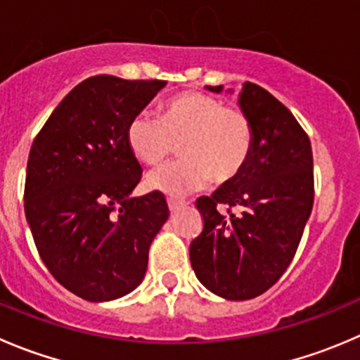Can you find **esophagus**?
I'll list each match as a JSON object with an SVG mask.
<instances>
[{
	"label": "esophagus",
	"mask_w": 360,
	"mask_h": 360,
	"mask_svg": "<svg viewBox=\"0 0 360 360\" xmlns=\"http://www.w3.org/2000/svg\"><path fill=\"white\" fill-rule=\"evenodd\" d=\"M167 204H169V209H170V211H177V209H179V207H183V205H184V200H181V198L169 197V198H167Z\"/></svg>",
	"instance_id": "esophagus-1"
}]
</instances>
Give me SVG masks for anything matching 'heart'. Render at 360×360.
<instances>
[{
	"instance_id": "b5f03b06",
	"label": "heart",
	"mask_w": 360,
	"mask_h": 360,
	"mask_svg": "<svg viewBox=\"0 0 360 360\" xmlns=\"http://www.w3.org/2000/svg\"><path fill=\"white\" fill-rule=\"evenodd\" d=\"M131 155L160 165L174 151L181 160L148 176L151 190L184 195L209 181L226 183L243 170L253 146V127L240 107L198 91L181 93L160 107V116L141 112L128 123Z\"/></svg>"
}]
</instances>
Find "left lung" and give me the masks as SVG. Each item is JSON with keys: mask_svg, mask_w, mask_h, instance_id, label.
I'll return each instance as SVG.
<instances>
[{"mask_svg": "<svg viewBox=\"0 0 360 360\" xmlns=\"http://www.w3.org/2000/svg\"><path fill=\"white\" fill-rule=\"evenodd\" d=\"M239 105L253 127L250 158L195 202L204 229L190 244L198 281L230 301L257 297L283 276L315 198L311 142L294 114L253 82H244Z\"/></svg>", "mask_w": 360, "mask_h": 360, "instance_id": "left-lung-1", "label": "left lung"}]
</instances>
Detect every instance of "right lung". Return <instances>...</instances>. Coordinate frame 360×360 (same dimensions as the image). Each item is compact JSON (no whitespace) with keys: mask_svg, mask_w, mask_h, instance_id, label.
I'll return each instance as SVG.
<instances>
[{"mask_svg":"<svg viewBox=\"0 0 360 360\" xmlns=\"http://www.w3.org/2000/svg\"><path fill=\"white\" fill-rule=\"evenodd\" d=\"M165 84L89 77L63 98L31 146L24 212L38 255L58 283L86 301L135 290L169 218L160 191L130 197L142 167L127 142L128 123Z\"/></svg>","mask_w":360,"mask_h":360,"instance_id":"right-lung-1","label":"right lung"}]
</instances>
